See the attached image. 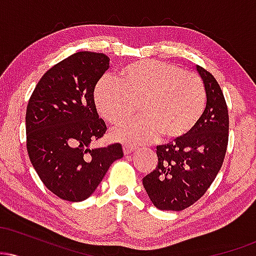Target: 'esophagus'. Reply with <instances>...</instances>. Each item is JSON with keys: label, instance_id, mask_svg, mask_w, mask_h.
Returning <instances> with one entry per match:
<instances>
[{"label": "esophagus", "instance_id": "obj_1", "mask_svg": "<svg viewBox=\"0 0 256 256\" xmlns=\"http://www.w3.org/2000/svg\"><path fill=\"white\" fill-rule=\"evenodd\" d=\"M122 150H124L125 155H128V154H131L132 152L136 150V146H134L131 144H124L122 146Z\"/></svg>", "mask_w": 256, "mask_h": 256}]
</instances>
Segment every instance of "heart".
I'll return each mask as SVG.
<instances>
[{"label":"heart","mask_w":256,"mask_h":256,"mask_svg":"<svg viewBox=\"0 0 256 256\" xmlns=\"http://www.w3.org/2000/svg\"><path fill=\"white\" fill-rule=\"evenodd\" d=\"M95 104L104 118L120 124L113 136L122 142L146 143L158 134L165 140L186 136L201 118L206 91L201 78L177 64L156 60L134 61L122 67L119 78L104 77L95 88Z\"/></svg>","instance_id":"b5f03b06"}]
</instances>
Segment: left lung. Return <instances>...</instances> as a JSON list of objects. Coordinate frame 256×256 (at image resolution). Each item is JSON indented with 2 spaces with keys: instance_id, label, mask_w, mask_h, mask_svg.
Returning <instances> with one entry per match:
<instances>
[{
  "instance_id": "1",
  "label": "left lung",
  "mask_w": 256,
  "mask_h": 256,
  "mask_svg": "<svg viewBox=\"0 0 256 256\" xmlns=\"http://www.w3.org/2000/svg\"><path fill=\"white\" fill-rule=\"evenodd\" d=\"M207 104L186 136L156 146L158 165L143 178L149 198L161 210H183L207 192L220 171L228 142V112L218 82L196 66Z\"/></svg>"
}]
</instances>
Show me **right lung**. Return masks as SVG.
Segmentation results:
<instances>
[{"instance_id":"obj_1","label":"right lung","mask_w":256,"mask_h":256,"mask_svg":"<svg viewBox=\"0 0 256 256\" xmlns=\"http://www.w3.org/2000/svg\"><path fill=\"white\" fill-rule=\"evenodd\" d=\"M110 68L102 52H79L52 66L34 88L26 108V146L40 180L70 202L92 195L122 144L92 148L107 131L98 118L94 91Z\"/></svg>"}]
</instances>
